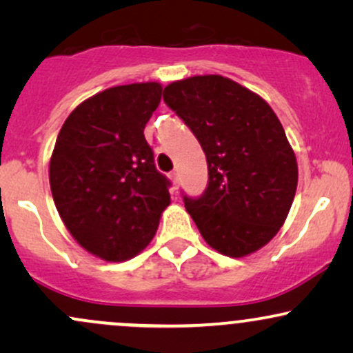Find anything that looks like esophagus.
Segmentation results:
<instances>
[{"label":"esophagus","instance_id":"esophagus-1","mask_svg":"<svg viewBox=\"0 0 353 353\" xmlns=\"http://www.w3.org/2000/svg\"><path fill=\"white\" fill-rule=\"evenodd\" d=\"M169 179H171L174 189L179 188V172H171L169 174Z\"/></svg>","mask_w":353,"mask_h":353}]
</instances>
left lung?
Returning a JSON list of instances; mask_svg holds the SVG:
<instances>
[{
	"mask_svg": "<svg viewBox=\"0 0 353 353\" xmlns=\"http://www.w3.org/2000/svg\"><path fill=\"white\" fill-rule=\"evenodd\" d=\"M164 101L208 159L205 192L199 199L184 196L204 241L234 259L269 244L289 216L299 181L294 149L272 108L219 74L174 81Z\"/></svg>",
	"mask_w": 353,
	"mask_h": 353,
	"instance_id": "8db88e82",
	"label": "left lung"
}]
</instances>
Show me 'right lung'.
Returning a JSON list of instances; mask_svg holds the SVG:
<instances>
[{
	"label": "right lung",
	"mask_w": 353,
	"mask_h": 353,
	"mask_svg": "<svg viewBox=\"0 0 353 353\" xmlns=\"http://www.w3.org/2000/svg\"><path fill=\"white\" fill-rule=\"evenodd\" d=\"M159 83L104 89L61 128L50 161L52 199L64 225L89 254L124 262L148 247L171 204L144 128L161 103Z\"/></svg>",
	"instance_id": "obj_1"
}]
</instances>
